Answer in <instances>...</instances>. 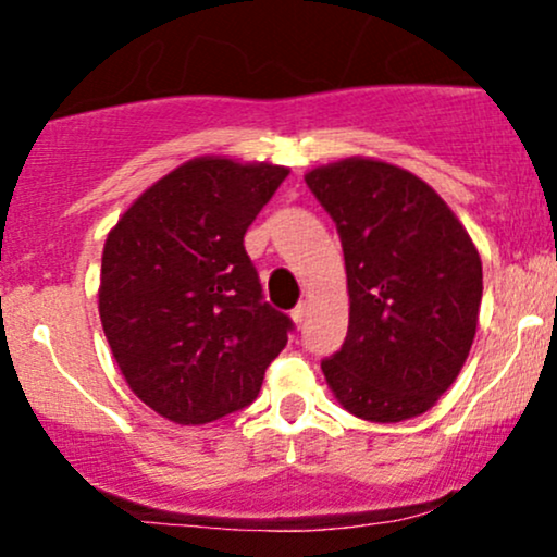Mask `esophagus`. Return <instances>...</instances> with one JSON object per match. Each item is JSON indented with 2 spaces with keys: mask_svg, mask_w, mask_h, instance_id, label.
<instances>
[{
  "mask_svg": "<svg viewBox=\"0 0 557 557\" xmlns=\"http://www.w3.org/2000/svg\"><path fill=\"white\" fill-rule=\"evenodd\" d=\"M306 311H309V304H306V300H300L296 309L290 311V317H293V322H296V327H304V324H306Z\"/></svg>",
  "mask_w": 557,
  "mask_h": 557,
  "instance_id": "esophagus-1",
  "label": "esophagus"
}]
</instances>
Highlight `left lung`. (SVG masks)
Segmentation results:
<instances>
[{
    "mask_svg": "<svg viewBox=\"0 0 557 557\" xmlns=\"http://www.w3.org/2000/svg\"><path fill=\"white\" fill-rule=\"evenodd\" d=\"M306 185L337 225L350 296L324 380L345 411L376 424L430 411L476 335V246L430 185L380 159L317 168Z\"/></svg>",
    "mask_w": 557,
    "mask_h": 557,
    "instance_id": "8db88e82",
    "label": "left lung"
}]
</instances>
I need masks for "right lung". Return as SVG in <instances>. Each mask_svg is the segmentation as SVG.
<instances>
[{"label":"right lung","mask_w":557,"mask_h":557,"mask_svg":"<svg viewBox=\"0 0 557 557\" xmlns=\"http://www.w3.org/2000/svg\"><path fill=\"white\" fill-rule=\"evenodd\" d=\"M287 177L277 164L198 157L144 190L101 253L99 317L133 393L175 424L259 395L290 317L272 309L243 235Z\"/></svg>","instance_id":"1"}]
</instances>
